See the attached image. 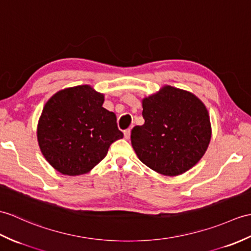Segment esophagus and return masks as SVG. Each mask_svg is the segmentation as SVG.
<instances>
[{
  "mask_svg": "<svg viewBox=\"0 0 251 251\" xmlns=\"http://www.w3.org/2000/svg\"><path fill=\"white\" fill-rule=\"evenodd\" d=\"M124 137L126 140H128L130 138V129H126L124 130Z\"/></svg>",
  "mask_w": 251,
  "mask_h": 251,
  "instance_id": "34e87169",
  "label": "esophagus"
}]
</instances>
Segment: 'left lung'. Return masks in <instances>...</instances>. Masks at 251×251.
Masks as SVG:
<instances>
[{
    "label": "left lung",
    "mask_w": 251,
    "mask_h": 251,
    "mask_svg": "<svg viewBox=\"0 0 251 251\" xmlns=\"http://www.w3.org/2000/svg\"><path fill=\"white\" fill-rule=\"evenodd\" d=\"M144 124L131 130L139 159L168 176H179L199 161L211 141L208 112L189 92L164 86L142 101Z\"/></svg>",
    "instance_id": "1"
}]
</instances>
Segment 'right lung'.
Returning a JSON list of instances; mask_svg holds the SVG:
<instances>
[{"instance_id": "right-lung-1", "label": "right lung", "mask_w": 251, "mask_h": 251, "mask_svg": "<svg viewBox=\"0 0 251 251\" xmlns=\"http://www.w3.org/2000/svg\"><path fill=\"white\" fill-rule=\"evenodd\" d=\"M103 95L90 85L62 90L43 109L37 127L40 151L56 171L80 176L106 157L123 138L116 116L102 107Z\"/></svg>"}]
</instances>
